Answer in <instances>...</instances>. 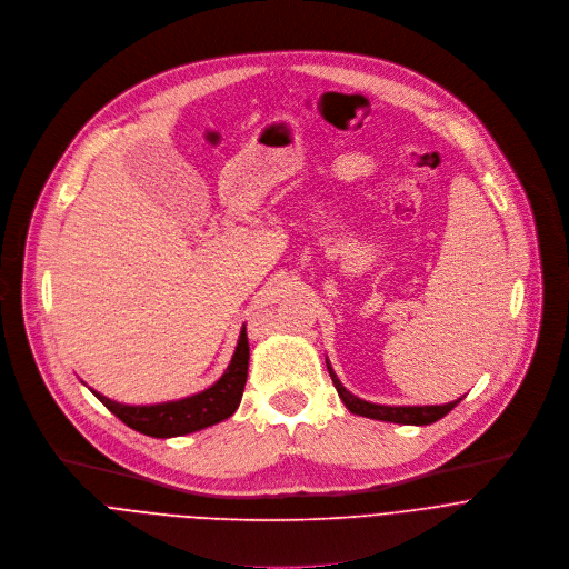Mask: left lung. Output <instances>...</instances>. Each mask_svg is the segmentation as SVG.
Segmentation results:
<instances>
[{"mask_svg": "<svg viewBox=\"0 0 569 569\" xmlns=\"http://www.w3.org/2000/svg\"><path fill=\"white\" fill-rule=\"evenodd\" d=\"M327 370L329 377L333 381V388L338 392V397L343 399V403L348 406L350 412L368 417V419H379V421H392V423H408V426H428L435 423L437 419L446 417L452 408H456L462 399L450 401L443 406H381V403H370L366 399L355 397L350 390H346V386L338 381V377L333 375L329 361H327Z\"/></svg>", "mask_w": 569, "mask_h": 569, "instance_id": "left-lung-1", "label": "left lung"}]
</instances>
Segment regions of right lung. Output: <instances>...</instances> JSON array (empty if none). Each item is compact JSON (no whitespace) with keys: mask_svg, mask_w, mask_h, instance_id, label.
Here are the masks:
<instances>
[{"mask_svg":"<svg viewBox=\"0 0 569 569\" xmlns=\"http://www.w3.org/2000/svg\"><path fill=\"white\" fill-rule=\"evenodd\" d=\"M247 375H249V336H247V327H242L238 348L229 368H226V372L217 383H212L208 390L199 395H192L179 401L154 403V406H128V403L111 401L96 390L91 392L126 426L143 435L166 439V437L188 435L229 419L242 401Z\"/></svg>","mask_w":569,"mask_h":569,"instance_id":"right-lung-1","label":"right lung"}]
</instances>
